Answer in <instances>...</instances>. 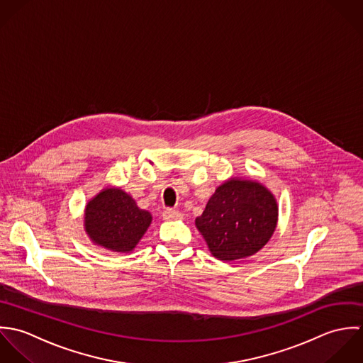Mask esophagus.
<instances>
[{"label":"esophagus","mask_w":363,"mask_h":363,"mask_svg":"<svg viewBox=\"0 0 363 363\" xmlns=\"http://www.w3.org/2000/svg\"><path fill=\"white\" fill-rule=\"evenodd\" d=\"M162 218L165 220H175V218H182V213L178 211H174V209H165L162 212Z\"/></svg>","instance_id":"esophagus-1"}]
</instances>
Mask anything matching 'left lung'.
Returning a JSON list of instances; mask_svg holds the SVG:
<instances>
[{"mask_svg":"<svg viewBox=\"0 0 363 363\" xmlns=\"http://www.w3.org/2000/svg\"><path fill=\"white\" fill-rule=\"evenodd\" d=\"M277 221V199L262 184L231 178L215 191L195 224L213 257L234 261L258 252Z\"/></svg>","mask_w":363,"mask_h":363,"instance_id":"1","label":"left lung"}]
</instances>
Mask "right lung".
Returning a JSON list of instances; mask_svg holds the SVG:
<instances>
[{"label":"right lung","mask_w":363,"mask_h":363,"mask_svg":"<svg viewBox=\"0 0 363 363\" xmlns=\"http://www.w3.org/2000/svg\"><path fill=\"white\" fill-rule=\"evenodd\" d=\"M84 216L91 241L113 252L133 251L152 218L121 188L102 189L86 203Z\"/></svg>","instance_id":"right-lung-1"}]
</instances>
